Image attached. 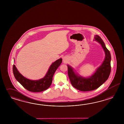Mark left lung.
<instances>
[{
    "instance_id": "1",
    "label": "left lung",
    "mask_w": 124,
    "mask_h": 124,
    "mask_svg": "<svg viewBox=\"0 0 124 124\" xmlns=\"http://www.w3.org/2000/svg\"><path fill=\"white\" fill-rule=\"evenodd\" d=\"M95 40L101 44L105 54V60L96 72L90 78H85L76 75L73 69L68 65V73L73 86L82 91H89L98 88L108 79L111 72V55L101 38L96 35Z\"/></svg>"
}]
</instances>
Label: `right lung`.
Masks as SVG:
<instances>
[{
  "label": "right lung",
  "instance_id": "obj_1",
  "mask_svg": "<svg viewBox=\"0 0 124 124\" xmlns=\"http://www.w3.org/2000/svg\"><path fill=\"white\" fill-rule=\"evenodd\" d=\"M62 61V59H60L54 62L50 66L45 77L38 80H32L24 77L19 73L15 65L13 66V74L16 80L27 90L33 92H42L47 90L51 85L53 75Z\"/></svg>",
  "mask_w": 124,
  "mask_h": 124
}]
</instances>
